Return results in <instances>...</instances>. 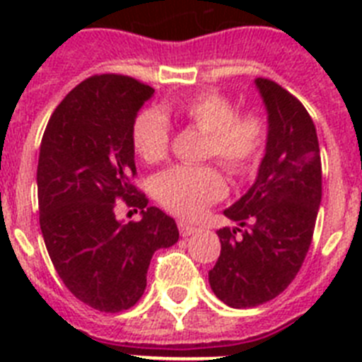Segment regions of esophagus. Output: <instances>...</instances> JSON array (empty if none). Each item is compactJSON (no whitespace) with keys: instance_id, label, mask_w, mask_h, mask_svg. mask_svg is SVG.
Returning a JSON list of instances; mask_svg holds the SVG:
<instances>
[{"instance_id":"1","label":"esophagus","mask_w":362,"mask_h":362,"mask_svg":"<svg viewBox=\"0 0 362 362\" xmlns=\"http://www.w3.org/2000/svg\"><path fill=\"white\" fill-rule=\"evenodd\" d=\"M177 226H179V233H181L183 238H188V235H194V233L199 232V228H197V226L188 225V223H183V221H179Z\"/></svg>"}]
</instances>
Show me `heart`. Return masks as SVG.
<instances>
[{"mask_svg": "<svg viewBox=\"0 0 362 362\" xmlns=\"http://www.w3.org/2000/svg\"><path fill=\"white\" fill-rule=\"evenodd\" d=\"M175 114L187 124L209 136L206 158H216L233 175L254 170L267 143V123L255 112L238 114L235 105L217 92L190 95L183 103L158 110H143L132 124V146L148 165L168 158L170 127L166 117ZM226 183L212 165L175 166L153 181V196L166 210L181 217H197L210 204L225 197Z\"/></svg>", "mask_w": 362, "mask_h": 362, "instance_id": "1", "label": "heart"}]
</instances>
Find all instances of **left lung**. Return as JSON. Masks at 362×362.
<instances>
[{
	"label": "left lung",
	"instance_id": "left-lung-1",
	"mask_svg": "<svg viewBox=\"0 0 362 362\" xmlns=\"http://www.w3.org/2000/svg\"><path fill=\"white\" fill-rule=\"evenodd\" d=\"M254 83L268 114L267 148L255 183L225 210L248 228L217 230L221 255L209 272L214 293L232 308L263 305L292 283L308 254L322 196L321 153L310 114L277 83Z\"/></svg>",
	"mask_w": 362,
	"mask_h": 362
}]
</instances>
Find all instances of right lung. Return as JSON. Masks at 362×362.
I'll return each instance as SVG.
<instances>
[{"instance_id":"add662e5","label":"right lung","mask_w":362,"mask_h":362,"mask_svg":"<svg viewBox=\"0 0 362 362\" xmlns=\"http://www.w3.org/2000/svg\"><path fill=\"white\" fill-rule=\"evenodd\" d=\"M153 88L101 74L79 83L50 116L37 161L40 225L66 288L99 312L129 310L146 288L153 252L179 239L175 221L137 192L132 124ZM123 199L142 219L115 217Z\"/></svg>"}]
</instances>
